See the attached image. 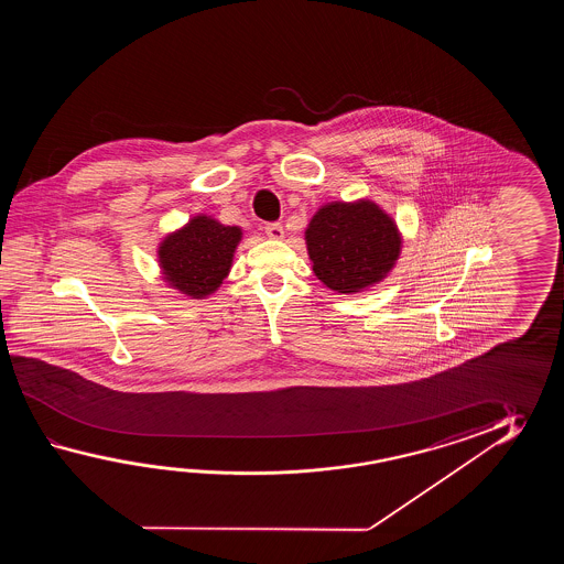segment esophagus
<instances>
[{
	"mask_svg": "<svg viewBox=\"0 0 564 564\" xmlns=\"http://www.w3.org/2000/svg\"><path fill=\"white\" fill-rule=\"evenodd\" d=\"M265 236L268 238H272V240H282L284 238V228H282V224H278V221H272V224H265Z\"/></svg>",
	"mask_w": 564,
	"mask_h": 564,
	"instance_id": "esophagus-1",
	"label": "esophagus"
}]
</instances>
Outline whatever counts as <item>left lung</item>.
<instances>
[{"mask_svg":"<svg viewBox=\"0 0 564 564\" xmlns=\"http://www.w3.org/2000/svg\"><path fill=\"white\" fill-rule=\"evenodd\" d=\"M312 270L324 286L352 294L381 282L401 252L395 221L372 202L324 205L306 229Z\"/></svg>","mask_w":564,"mask_h":564,"instance_id":"obj_1","label":"left lung"}]
</instances>
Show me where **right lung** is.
<instances>
[{
    "label": "right lung",
    "instance_id": "right-lung-1",
    "mask_svg": "<svg viewBox=\"0 0 564 564\" xmlns=\"http://www.w3.org/2000/svg\"><path fill=\"white\" fill-rule=\"evenodd\" d=\"M241 229L221 226L207 216L193 217L185 228L167 236L159 248L165 280L192 299L216 292L228 276Z\"/></svg>",
    "mask_w": 564,
    "mask_h": 564
}]
</instances>
